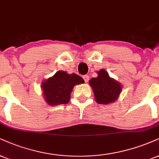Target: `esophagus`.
I'll use <instances>...</instances> for the list:
<instances>
[{"label":"esophagus","mask_w":159,"mask_h":159,"mask_svg":"<svg viewBox=\"0 0 159 159\" xmlns=\"http://www.w3.org/2000/svg\"><path fill=\"white\" fill-rule=\"evenodd\" d=\"M83 78H84V81L87 83V82H88V81H89V75H85L83 76Z\"/></svg>","instance_id":"esophagus-1"}]
</instances>
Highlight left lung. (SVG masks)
I'll list each match as a JSON object with an SVG mask.
<instances>
[{"instance_id":"obj_1","label":"left lung","mask_w":159,"mask_h":159,"mask_svg":"<svg viewBox=\"0 0 159 159\" xmlns=\"http://www.w3.org/2000/svg\"><path fill=\"white\" fill-rule=\"evenodd\" d=\"M97 73L98 77L91 78L89 81L96 102L100 104H107L116 101L121 92V84L110 78L104 70H99Z\"/></svg>"}]
</instances>
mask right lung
I'll use <instances>...</instances> for the list:
<instances>
[{
	"label": "right lung",
	"instance_id": "right-lung-1",
	"mask_svg": "<svg viewBox=\"0 0 159 159\" xmlns=\"http://www.w3.org/2000/svg\"><path fill=\"white\" fill-rule=\"evenodd\" d=\"M84 83L81 76L64 71H58L52 77L42 82L45 101L51 106L67 104L75 85Z\"/></svg>",
	"mask_w": 159,
	"mask_h": 159
}]
</instances>
